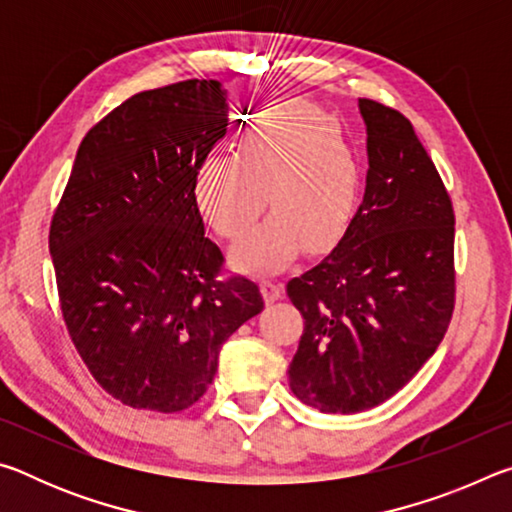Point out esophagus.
<instances>
[{"label": "esophagus", "instance_id": "34e87169", "mask_svg": "<svg viewBox=\"0 0 512 512\" xmlns=\"http://www.w3.org/2000/svg\"><path fill=\"white\" fill-rule=\"evenodd\" d=\"M282 291H284V287H282V282H277V280H262V293H264V300L266 302H275V300H280V296H282Z\"/></svg>", "mask_w": 512, "mask_h": 512}]
</instances>
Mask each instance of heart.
Segmentation results:
<instances>
[{
  "label": "heart",
  "mask_w": 512,
  "mask_h": 512,
  "mask_svg": "<svg viewBox=\"0 0 512 512\" xmlns=\"http://www.w3.org/2000/svg\"><path fill=\"white\" fill-rule=\"evenodd\" d=\"M194 201L221 237L235 239L266 205L271 214L235 246L232 262L273 271L300 244L320 250L343 235L361 192V164L334 119L307 101L266 108L241 137L237 158L214 155L194 173Z\"/></svg>",
  "instance_id": "heart-1"
}]
</instances>
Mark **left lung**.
I'll return each instance as SVG.
<instances>
[{
    "label": "left lung",
    "instance_id": "8db88e82",
    "mask_svg": "<svg viewBox=\"0 0 512 512\" xmlns=\"http://www.w3.org/2000/svg\"><path fill=\"white\" fill-rule=\"evenodd\" d=\"M366 194L332 253L287 284L305 318L293 395L323 413L393 397L443 341L454 311V210L402 112L359 99Z\"/></svg>",
    "mask_w": 512,
    "mask_h": 512
}]
</instances>
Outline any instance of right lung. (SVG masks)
I'll return each mask as SVG.
<instances>
[{
    "instance_id": "add662e5",
    "label": "right lung",
    "mask_w": 512,
    "mask_h": 512,
    "mask_svg": "<svg viewBox=\"0 0 512 512\" xmlns=\"http://www.w3.org/2000/svg\"><path fill=\"white\" fill-rule=\"evenodd\" d=\"M219 81L126 99L76 151L49 253L67 332L103 391L176 413L201 400L221 345L264 309L248 277L216 280L194 173L225 135Z\"/></svg>"
}]
</instances>
